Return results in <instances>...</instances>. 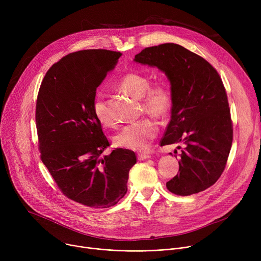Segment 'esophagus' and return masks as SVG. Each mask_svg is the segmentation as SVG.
<instances>
[{
  "label": "esophagus",
  "instance_id": "esophagus-1",
  "mask_svg": "<svg viewBox=\"0 0 261 261\" xmlns=\"http://www.w3.org/2000/svg\"><path fill=\"white\" fill-rule=\"evenodd\" d=\"M137 158H138V160L141 161V160H145V159H150L151 155H148V154H138Z\"/></svg>",
  "mask_w": 261,
  "mask_h": 261
}]
</instances>
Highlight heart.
Segmentation results:
<instances>
[{
    "label": "heart",
    "instance_id": "obj_1",
    "mask_svg": "<svg viewBox=\"0 0 261 261\" xmlns=\"http://www.w3.org/2000/svg\"><path fill=\"white\" fill-rule=\"evenodd\" d=\"M150 80L140 73H127L118 82V88L134 98L140 99L141 106L157 118L167 117L173 107V93L170 86L159 82L150 87ZM93 111L98 122L110 126L113 120L109 117L104 97L98 94L93 101ZM158 134V124L152 118H143L122 128L114 137L116 145L132 151H146Z\"/></svg>",
    "mask_w": 261,
    "mask_h": 261
}]
</instances>
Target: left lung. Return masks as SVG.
<instances>
[{
	"label": "left lung",
	"instance_id": "left-lung-1",
	"mask_svg": "<svg viewBox=\"0 0 261 261\" xmlns=\"http://www.w3.org/2000/svg\"><path fill=\"white\" fill-rule=\"evenodd\" d=\"M134 61L157 67L171 85V120L160 143L184 146L178 173L166 182L167 189L180 196L204 191L224 171L233 138L227 94L219 73L203 58L174 43L146 47Z\"/></svg>",
	"mask_w": 261,
	"mask_h": 261
}]
</instances>
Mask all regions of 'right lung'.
Returning <instances> with one entry per match:
<instances>
[{
  "label": "right lung",
  "instance_id": "obj_1",
  "mask_svg": "<svg viewBox=\"0 0 261 261\" xmlns=\"http://www.w3.org/2000/svg\"><path fill=\"white\" fill-rule=\"evenodd\" d=\"M122 56L86 49L54 64L41 83L36 103V127L41 160L61 192L94 208L117 204L127 192L133 151L110 145L93 111L96 90Z\"/></svg>",
  "mask_w": 261,
  "mask_h": 261
}]
</instances>
